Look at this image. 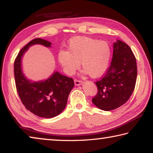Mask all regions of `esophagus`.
I'll use <instances>...</instances> for the list:
<instances>
[{
  "mask_svg": "<svg viewBox=\"0 0 153 153\" xmlns=\"http://www.w3.org/2000/svg\"><path fill=\"white\" fill-rule=\"evenodd\" d=\"M82 82L80 81V80L76 79H74V84L76 86H79V85L82 84Z\"/></svg>",
  "mask_w": 153,
  "mask_h": 153,
  "instance_id": "1",
  "label": "esophagus"
}]
</instances>
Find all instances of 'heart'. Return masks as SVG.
<instances>
[{
	"label": "heart",
	"mask_w": 153,
	"mask_h": 153,
	"mask_svg": "<svg viewBox=\"0 0 153 153\" xmlns=\"http://www.w3.org/2000/svg\"><path fill=\"white\" fill-rule=\"evenodd\" d=\"M111 56L110 45L106 41L86 36H76L69 41L68 51L61 50L58 61L64 71L73 75L79 67L92 78H98L107 71Z\"/></svg>",
	"instance_id": "1"
}]
</instances>
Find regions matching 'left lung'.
Here are the masks:
<instances>
[{
    "label": "left lung",
    "mask_w": 153,
    "mask_h": 153,
    "mask_svg": "<svg viewBox=\"0 0 153 153\" xmlns=\"http://www.w3.org/2000/svg\"><path fill=\"white\" fill-rule=\"evenodd\" d=\"M136 77L135 56L127 44L117 40L113 44L112 61L106 75L95 82L98 93L92 98V102L106 111L121 107L132 94Z\"/></svg>",
    "instance_id": "1"
}]
</instances>
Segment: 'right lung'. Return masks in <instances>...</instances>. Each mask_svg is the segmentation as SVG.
Listing matches in <instances>:
<instances>
[{
  "label": "right lung",
  "mask_w": 153,
  "mask_h": 153,
  "mask_svg": "<svg viewBox=\"0 0 153 153\" xmlns=\"http://www.w3.org/2000/svg\"><path fill=\"white\" fill-rule=\"evenodd\" d=\"M34 45L51 47L52 44L46 40L35 38L19 51L14 63L15 85L20 99L27 110L40 117L52 118L65 109L74 82L71 77L58 71L42 81L28 79L22 71V59L30 46Z\"/></svg>",
  "instance_id": "1"
}]
</instances>
